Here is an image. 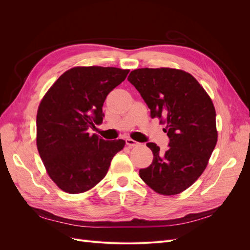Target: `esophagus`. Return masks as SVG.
Listing matches in <instances>:
<instances>
[{"instance_id": "1", "label": "esophagus", "mask_w": 250, "mask_h": 250, "mask_svg": "<svg viewBox=\"0 0 250 250\" xmlns=\"http://www.w3.org/2000/svg\"><path fill=\"white\" fill-rule=\"evenodd\" d=\"M126 144H127L128 147H134V146H138L139 145V143L135 142L132 139H126Z\"/></svg>"}]
</instances>
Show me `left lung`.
Returning <instances> with one entry per match:
<instances>
[{
	"label": "left lung",
	"instance_id": "left-lung-1",
	"mask_svg": "<svg viewBox=\"0 0 250 250\" xmlns=\"http://www.w3.org/2000/svg\"><path fill=\"white\" fill-rule=\"evenodd\" d=\"M128 81L150 108V117L166 125L170 148L153 153L149 167L140 170L144 183L161 195H176L191 187L206 170L218 140L213 101L190 73L183 70H133Z\"/></svg>",
	"mask_w": 250,
	"mask_h": 250
}]
</instances>
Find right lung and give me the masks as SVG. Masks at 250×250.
<instances>
[{"label": "right lung", "mask_w": 250, "mask_h": 250, "mask_svg": "<svg viewBox=\"0 0 250 250\" xmlns=\"http://www.w3.org/2000/svg\"><path fill=\"white\" fill-rule=\"evenodd\" d=\"M129 70L75 66L43 96L36 115V146L48 175L65 193L80 194L105 177L124 140L105 141L88 127L101 124L107 95Z\"/></svg>", "instance_id": "1"}]
</instances>
